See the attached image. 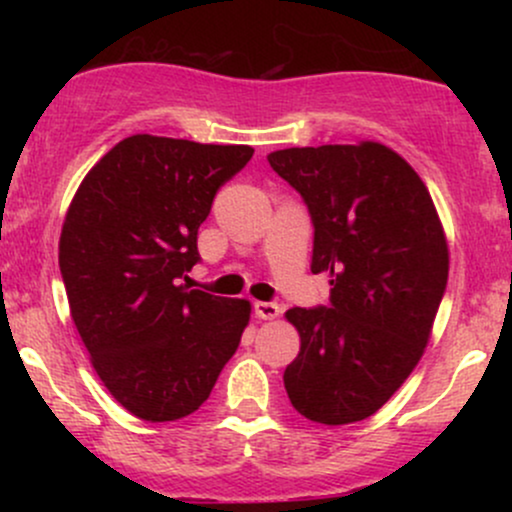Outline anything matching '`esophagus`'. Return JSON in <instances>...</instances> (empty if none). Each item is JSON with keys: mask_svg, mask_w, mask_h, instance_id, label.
I'll use <instances>...</instances> for the list:
<instances>
[{"mask_svg": "<svg viewBox=\"0 0 512 512\" xmlns=\"http://www.w3.org/2000/svg\"><path fill=\"white\" fill-rule=\"evenodd\" d=\"M255 317H260V320H274V317H279L281 308L276 303H267V301H257L255 303Z\"/></svg>", "mask_w": 512, "mask_h": 512, "instance_id": "esophagus-1", "label": "esophagus"}]
</instances>
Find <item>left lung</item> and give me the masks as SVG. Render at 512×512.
<instances>
[{"label":"left lung","instance_id":"8db88e82","mask_svg":"<svg viewBox=\"0 0 512 512\" xmlns=\"http://www.w3.org/2000/svg\"><path fill=\"white\" fill-rule=\"evenodd\" d=\"M315 226L313 274L330 308H291L301 351L284 370L293 409L344 426L373 416L424 356L450 252L428 187L380 142L293 146L267 156Z\"/></svg>","mask_w":512,"mask_h":512}]
</instances>
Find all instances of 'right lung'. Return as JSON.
Returning <instances> with one entry per match:
<instances>
[{
    "instance_id": "1",
    "label": "right lung",
    "mask_w": 512,
    "mask_h": 512,
    "mask_svg": "<svg viewBox=\"0 0 512 512\" xmlns=\"http://www.w3.org/2000/svg\"><path fill=\"white\" fill-rule=\"evenodd\" d=\"M255 149L132 134L81 180L60 236L69 310L98 378L137 419L207 402L252 305L180 284L223 182Z\"/></svg>"
}]
</instances>
